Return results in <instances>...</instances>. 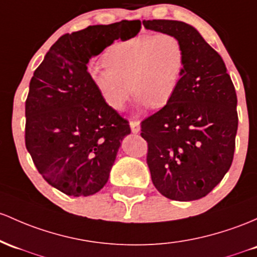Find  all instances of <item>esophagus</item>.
<instances>
[{
    "instance_id": "obj_1",
    "label": "esophagus",
    "mask_w": 257,
    "mask_h": 257,
    "mask_svg": "<svg viewBox=\"0 0 257 257\" xmlns=\"http://www.w3.org/2000/svg\"><path fill=\"white\" fill-rule=\"evenodd\" d=\"M129 125H131L132 133L138 134L140 132V123H139V120H129Z\"/></svg>"
}]
</instances>
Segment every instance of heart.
Segmentation results:
<instances>
[{
	"mask_svg": "<svg viewBox=\"0 0 257 257\" xmlns=\"http://www.w3.org/2000/svg\"><path fill=\"white\" fill-rule=\"evenodd\" d=\"M105 62L107 66L90 70V77L105 102L117 111L123 109L133 92L139 105L166 106L185 73L184 47L168 33L115 41L107 50Z\"/></svg>",
	"mask_w": 257,
	"mask_h": 257,
	"instance_id": "obj_1",
	"label": "heart"
}]
</instances>
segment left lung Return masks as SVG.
<instances>
[{"mask_svg":"<svg viewBox=\"0 0 257 257\" xmlns=\"http://www.w3.org/2000/svg\"><path fill=\"white\" fill-rule=\"evenodd\" d=\"M173 34L185 51V73L167 105L142 122L155 188L176 201L206 196L232 165L238 131L236 94L221 56L184 22L143 21Z\"/></svg>","mask_w":257,"mask_h":257,"instance_id":"8db88e82","label":"left lung"}]
</instances>
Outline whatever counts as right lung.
<instances>
[{
  "label": "right lung",
  "mask_w": 257,
  "mask_h": 257,
  "mask_svg": "<svg viewBox=\"0 0 257 257\" xmlns=\"http://www.w3.org/2000/svg\"><path fill=\"white\" fill-rule=\"evenodd\" d=\"M90 25L61 36L34 72L25 101V146L42 178L69 196L105 187L128 120L105 102L87 63L114 40L133 38L142 23Z\"/></svg>",
  "instance_id": "1"
}]
</instances>
